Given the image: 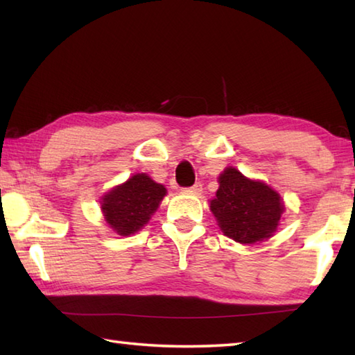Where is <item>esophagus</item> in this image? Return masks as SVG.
<instances>
[{
    "label": "esophagus",
    "mask_w": 355,
    "mask_h": 355,
    "mask_svg": "<svg viewBox=\"0 0 355 355\" xmlns=\"http://www.w3.org/2000/svg\"><path fill=\"white\" fill-rule=\"evenodd\" d=\"M201 191H202L201 183H195L192 187H189V189H186L187 193H192V195H198V193H201Z\"/></svg>",
    "instance_id": "1"
}]
</instances>
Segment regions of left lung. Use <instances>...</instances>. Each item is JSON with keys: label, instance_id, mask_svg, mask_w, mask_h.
Returning a JSON list of instances; mask_svg holds the SVG:
<instances>
[{"label": "left lung", "instance_id": "1", "mask_svg": "<svg viewBox=\"0 0 355 355\" xmlns=\"http://www.w3.org/2000/svg\"><path fill=\"white\" fill-rule=\"evenodd\" d=\"M218 183L209 207L225 236L239 244H256L275 235L285 206L273 187L247 178L233 166L220 173Z\"/></svg>", "mask_w": 355, "mask_h": 355}]
</instances>
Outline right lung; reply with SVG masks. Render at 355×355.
Returning <instances> with one entry per match:
<instances>
[{"label": "right lung", "mask_w": 355, "mask_h": 355, "mask_svg": "<svg viewBox=\"0 0 355 355\" xmlns=\"http://www.w3.org/2000/svg\"><path fill=\"white\" fill-rule=\"evenodd\" d=\"M166 193V187L155 183L148 173H134L101 198L105 223L120 236L134 235L149 223Z\"/></svg>", "instance_id": "1"}]
</instances>
